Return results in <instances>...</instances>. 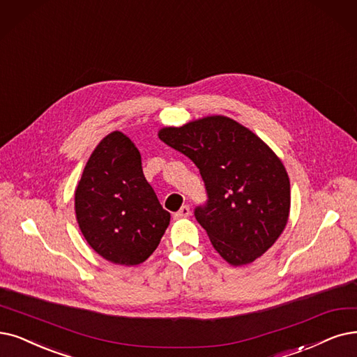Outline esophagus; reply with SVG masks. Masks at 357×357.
I'll list each match as a JSON object with an SVG mask.
<instances>
[{"label":"esophagus","instance_id":"1","mask_svg":"<svg viewBox=\"0 0 357 357\" xmlns=\"http://www.w3.org/2000/svg\"><path fill=\"white\" fill-rule=\"evenodd\" d=\"M190 215V206L189 205H183L176 213H174V218L180 220V218H188Z\"/></svg>","mask_w":357,"mask_h":357}]
</instances>
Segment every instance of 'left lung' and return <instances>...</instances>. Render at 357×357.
I'll return each instance as SVG.
<instances>
[{
    "instance_id": "obj_1",
    "label": "left lung",
    "mask_w": 357,
    "mask_h": 357,
    "mask_svg": "<svg viewBox=\"0 0 357 357\" xmlns=\"http://www.w3.org/2000/svg\"><path fill=\"white\" fill-rule=\"evenodd\" d=\"M158 136L199 168L208 199L195 218L228 264H250L275 243L289 220L290 180L258 136L222 116L165 127Z\"/></svg>"
}]
</instances>
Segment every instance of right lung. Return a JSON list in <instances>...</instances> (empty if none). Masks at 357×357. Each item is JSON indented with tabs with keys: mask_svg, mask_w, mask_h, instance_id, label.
<instances>
[{
	"mask_svg": "<svg viewBox=\"0 0 357 357\" xmlns=\"http://www.w3.org/2000/svg\"><path fill=\"white\" fill-rule=\"evenodd\" d=\"M76 218L91 248L104 259L132 266L158 248L169 212L142 171L140 152L121 132L92 152L75 193Z\"/></svg>",
	"mask_w": 357,
	"mask_h": 357,
	"instance_id": "obj_1",
	"label": "right lung"
}]
</instances>
